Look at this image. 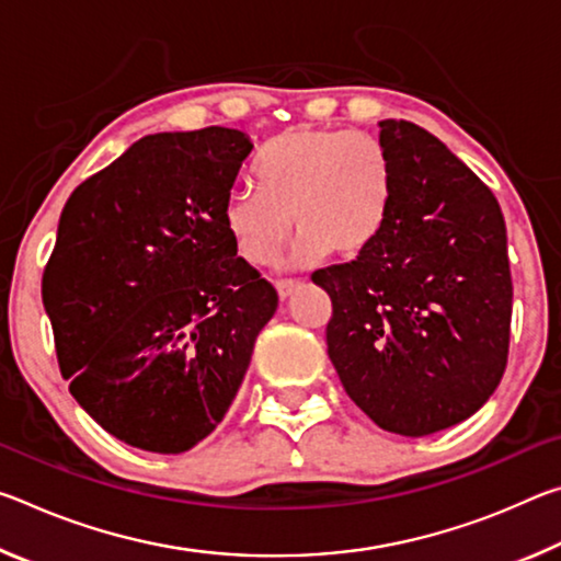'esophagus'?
<instances>
[{"instance_id": "esophagus-1", "label": "esophagus", "mask_w": 561, "mask_h": 561, "mask_svg": "<svg viewBox=\"0 0 561 561\" xmlns=\"http://www.w3.org/2000/svg\"><path fill=\"white\" fill-rule=\"evenodd\" d=\"M274 287H277L279 299H289L291 294H294V289L299 287V282H294V279H279L277 284H274Z\"/></svg>"}]
</instances>
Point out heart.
I'll return each mask as SVG.
<instances>
[{"label":"heart","mask_w":561,"mask_h":561,"mask_svg":"<svg viewBox=\"0 0 561 561\" xmlns=\"http://www.w3.org/2000/svg\"><path fill=\"white\" fill-rule=\"evenodd\" d=\"M260 190H237L225 203L234 250L254 267L272 264L299 230L291 264L327 252L358 257L381 240L396 201V163L383 140L344 128H289L254 158Z\"/></svg>","instance_id":"1"}]
</instances>
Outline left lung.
Segmentation results:
<instances>
[{
    "instance_id": "1",
    "label": "left lung",
    "mask_w": 561,
    "mask_h": 561,
    "mask_svg": "<svg viewBox=\"0 0 561 561\" xmlns=\"http://www.w3.org/2000/svg\"><path fill=\"white\" fill-rule=\"evenodd\" d=\"M378 128L396 163L391 220L371 250L311 279L334 304L327 346L351 401L421 438L478 413L505 374L507 230L490 187L433 133Z\"/></svg>"
}]
</instances>
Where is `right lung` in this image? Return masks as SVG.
I'll use <instances>...</instances> for the list:
<instances>
[{
	"instance_id": "obj_1",
	"label": "right lung",
	"mask_w": 561,
	"mask_h": 561,
	"mask_svg": "<svg viewBox=\"0 0 561 561\" xmlns=\"http://www.w3.org/2000/svg\"><path fill=\"white\" fill-rule=\"evenodd\" d=\"M252 148L234 128L156 133L64 205L42 282L56 356L83 411L133 448L205 440L277 311L225 227Z\"/></svg>"
}]
</instances>
